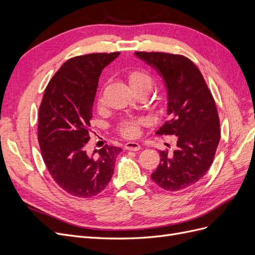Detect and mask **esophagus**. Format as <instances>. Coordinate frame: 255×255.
<instances>
[{
	"instance_id": "obj_1",
	"label": "esophagus",
	"mask_w": 255,
	"mask_h": 255,
	"mask_svg": "<svg viewBox=\"0 0 255 255\" xmlns=\"http://www.w3.org/2000/svg\"><path fill=\"white\" fill-rule=\"evenodd\" d=\"M125 148L126 150H128V151H138L140 150V144L138 142H127Z\"/></svg>"
}]
</instances>
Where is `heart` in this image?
Segmentation results:
<instances>
[{
	"mask_svg": "<svg viewBox=\"0 0 255 255\" xmlns=\"http://www.w3.org/2000/svg\"><path fill=\"white\" fill-rule=\"evenodd\" d=\"M128 78L133 90L140 88H151L153 83L152 76L148 72L140 70V69L130 71ZM148 122L149 119L145 117H136L123 120L120 125L121 134L127 138H135L139 135L140 126H144Z\"/></svg>",
	"mask_w": 255,
	"mask_h": 255,
	"instance_id": "1",
	"label": "heart"
}]
</instances>
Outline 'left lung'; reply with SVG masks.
<instances>
[{"instance_id": "1", "label": "left lung", "mask_w": 255, "mask_h": 255, "mask_svg": "<svg viewBox=\"0 0 255 255\" xmlns=\"http://www.w3.org/2000/svg\"><path fill=\"white\" fill-rule=\"evenodd\" d=\"M163 78L169 121L156 134L176 136V149L159 151L160 163L151 174L168 191L197 183L210 169L220 140V122L214 98L197 66L183 55L135 52Z\"/></svg>"}]
</instances>
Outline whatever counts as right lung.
Instances as JSON below:
<instances>
[{"label":"right lung","instance_id":"1","mask_svg":"<svg viewBox=\"0 0 255 255\" xmlns=\"http://www.w3.org/2000/svg\"><path fill=\"white\" fill-rule=\"evenodd\" d=\"M119 54L94 53L70 58L44 90L38 114L41 155L53 180L74 197L100 194L110 183L116 158L122 151L105 144L89 156L85 150L99 78Z\"/></svg>","mask_w":255,"mask_h":255}]
</instances>
